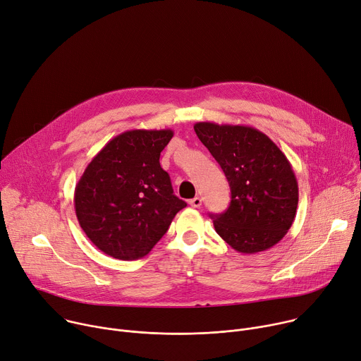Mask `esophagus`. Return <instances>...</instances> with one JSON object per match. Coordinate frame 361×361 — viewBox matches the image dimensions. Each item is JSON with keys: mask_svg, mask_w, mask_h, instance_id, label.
I'll return each mask as SVG.
<instances>
[{"mask_svg": "<svg viewBox=\"0 0 361 361\" xmlns=\"http://www.w3.org/2000/svg\"><path fill=\"white\" fill-rule=\"evenodd\" d=\"M188 204H190L191 207H195V209H197V207H200V206H202V199H200V197H194V199H191V200L188 202Z\"/></svg>", "mask_w": 361, "mask_h": 361, "instance_id": "1", "label": "esophagus"}]
</instances>
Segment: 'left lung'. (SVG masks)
Masks as SVG:
<instances>
[{
  "mask_svg": "<svg viewBox=\"0 0 361 361\" xmlns=\"http://www.w3.org/2000/svg\"><path fill=\"white\" fill-rule=\"evenodd\" d=\"M194 130L231 185V206L210 214L217 235L246 255L275 246L298 207V183L290 162L264 133L246 125L197 122Z\"/></svg>",
  "mask_w": 361,
  "mask_h": 361,
  "instance_id": "obj_1",
  "label": "left lung"
}]
</instances>
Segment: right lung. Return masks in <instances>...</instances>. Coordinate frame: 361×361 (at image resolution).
I'll return each mask as SVG.
<instances>
[{"mask_svg": "<svg viewBox=\"0 0 361 361\" xmlns=\"http://www.w3.org/2000/svg\"><path fill=\"white\" fill-rule=\"evenodd\" d=\"M171 129H133L112 138L93 159L75 188L82 231L108 256L135 260L151 252L176 214L187 206L173 192L161 151Z\"/></svg>", "mask_w": 361, "mask_h": 361, "instance_id": "right-lung-1", "label": "right lung"}]
</instances>
